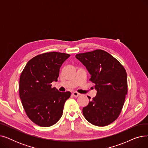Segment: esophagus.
I'll list each match as a JSON object with an SVG mask.
<instances>
[{
	"mask_svg": "<svg viewBox=\"0 0 148 148\" xmlns=\"http://www.w3.org/2000/svg\"><path fill=\"white\" fill-rule=\"evenodd\" d=\"M73 95L74 97H77L80 95V94H79V93L77 92H74L73 93Z\"/></svg>",
	"mask_w": 148,
	"mask_h": 148,
	"instance_id": "34e87169",
	"label": "esophagus"
}]
</instances>
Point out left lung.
Here are the masks:
<instances>
[{"label":"left lung","mask_w":148,"mask_h":148,"mask_svg":"<svg viewBox=\"0 0 148 148\" xmlns=\"http://www.w3.org/2000/svg\"><path fill=\"white\" fill-rule=\"evenodd\" d=\"M75 58L86 67L91 75L90 81L97 90L96 96L83 108L84 118L96 126L109 125L119 117L128 92L125 68L103 50L77 54Z\"/></svg>","instance_id":"left-lung-1"}]
</instances>
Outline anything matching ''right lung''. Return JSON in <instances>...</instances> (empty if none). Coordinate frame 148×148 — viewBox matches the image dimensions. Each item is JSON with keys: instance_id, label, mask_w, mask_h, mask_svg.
I'll list each match as a JSON object with an SVG mask.
<instances>
[{"instance_id": "1", "label": "right lung", "mask_w": 148, "mask_h": 148, "mask_svg": "<svg viewBox=\"0 0 148 148\" xmlns=\"http://www.w3.org/2000/svg\"><path fill=\"white\" fill-rule=\"evenodd\" d=\"M70 54L56 51L35 56L21 73L19 95L28 118L36 125L48 127L55 124L63 114L71 92H60L51 88L58 81L59 70Z\"/></svg>"}]
</instances>
